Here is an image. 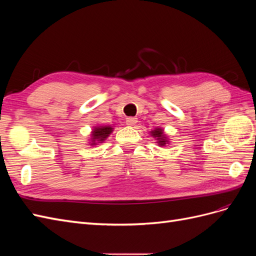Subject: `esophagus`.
Returning a JSON list of instances; mask_svg holds the SVG:
<instances>
[{
  "mask_svg": "<svg viewBox=\"0 0 256 256\" xmlns=\"http://www.w3.org/2000/svg\"><path fill=\"white\" fill-rule=\"evenodd\" d=\"M136 122H138V120L136 118H126V124H127L128 126L136 125Z\"/></svg>",
  "mask_w": 256,
  "mask_h": 256,
  "instance_id": "34e87169",
  "label": "esophagus"
}]
</instances>
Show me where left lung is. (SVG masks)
Returning <instances> with one entry per match:
<instances>
[{"label": "left lung", "mask_w": 256, "mask_h": 256, "mask_svg": "<svg viewBox=\"0 0 256 256\" xmlns=\"http://www.w3.org/2000/svg\"><path fill=\"white\" fill-rule=\"evenodd\" d=\"M150 134H152V136L154 138H156L158 145H160V146H164V145L168 142V136L164 134V129H161V128H154V130L150 131Z\"/></svg>", "instance_id": "1"}]
</instances>
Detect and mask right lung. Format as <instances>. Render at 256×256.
I'll use <instances>...</instances> for the list:
<instances>
[{"mask_svg":"<svg viewBox=\"0 0 256 256\" xmlns=\"http://www.w3.org/2000/svg\"><path fill=\"white\" fill-rule=\"evenodd\" d=\"M112 126H97L94 127L92 131V138H90V145H97L98 143H102L106 138L109 136L112 131H113Z\"/></svg>","mask_w":256,"mask_h":256,"instance_id":"add662e5","label":"right lung"}]
</instances>
